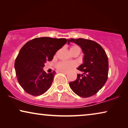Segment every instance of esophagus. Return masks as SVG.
Returning a JSON list of instances; mask_svg holds the SVG:
<instances>
[{
	"mask_svg": "<svg viewBox=\"0 0 128 128\" xmlns=\"http://www.w3.org/2000/svg\"><path fill=\"white\" fill-rule=\"evenodd\" d=\"M59 72L64 73V74H67V73H68L67 72H64V71H59Z\"/></svg>",
	"mask_w": 128,
	"mask_h": 128,
	"instance_id": "34e87169",
	"label": "esophagus"
}]
</instances>
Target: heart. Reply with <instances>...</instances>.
<instances>
[{"label":"heart","mask_w":128,"mask_h":128,"mask_svg":"<svg viewBox=\"0 0 128 128\" xmlns=\"http://www.w3.org/2000/svg\"><path fill=\"white\" fill-rule=\"evenodd\" d=\"M80 50V48L79 46H73L71 47L70 50ZM76 66V64L73 62H59L56 65V67L58 69H59L60 71H69L70 70L74 68Z\"/></svg>","instance_id":"heart-1"}]
</instances>
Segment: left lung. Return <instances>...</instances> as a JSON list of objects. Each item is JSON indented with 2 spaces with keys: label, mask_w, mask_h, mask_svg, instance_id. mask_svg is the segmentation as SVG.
Here are the masks:
<instances>
[{
  "label": "left lung",
  "mask_w": 128,
  "mask_h": 128,
  "mask_svg": "<svg viewBox=\"0 0 128 128\" xmlns=\"http://www.w3.org/2000/svg\"><path fill=\"white\" fill-rule=\"evenodd\" d=\"M68 41L79 45L84 54L83 64L78 68L83 74H78L77 79L69 83L70 87L80 97H91L97 94L107 80L109 69L106 52L92 40L70 38Z\"/></svg>",
  "instance_id": "obj_1"
}]
</instances>
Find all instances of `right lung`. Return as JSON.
Masks as SVG:
<instances>
[{"mask_svg": "<svg viewBox=\"0 0 128 128\" xmlns=\"http://www.w3.org/2000/svg\"><path fill=\"white\" fill-rule=\"evenodd\" d=\"M68 41L66 38H36L21 48L14 68L17 80L26 92L38 96L50 88L56 72L46 73L42 69L44 64L52 60L57 50Z\"/></svg>", "mask_w": 128, "mask_h": 128, "instance_id": "add662e5", "label": "right lung"}]
</instances>
